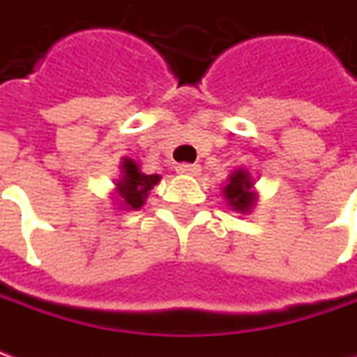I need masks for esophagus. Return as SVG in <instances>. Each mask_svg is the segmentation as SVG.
I'll return each instance as SVG.
<instances>
[{"label":"esophagus","instance_id":"34e87169","mask_svg":"<svg viewBox=\"0 0 357 357\" xmlns=\"http://www.w3.org/2000/svg\"><path fill=\"white\" fill-rule=\"evenodd\" d=\"M178 174H185V176H199L200 174V165H178L176 167Z\"/></svg>","mask_w":357,"mask_h":357}]
</instances>
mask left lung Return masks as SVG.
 Instances as JSON below:
<instances>
[{
    "mask_svg": "<svg viewBox=\"0 0 357 357\" xmlns=\"http://www.w3.org/2000/svg\"><path fill=\"white\" fill-rule=\"evenodd\" d=\"M225 200L230 211L238 214H250L258 204V190H256V178L246 167H240L228 174L227 185L222 186Z\"/></svg>",
    "mask_w": 357,
    "mask_h": 357,
    "instance_id": "left-lung-1",
    "label": "left lung"
}]
</instances>
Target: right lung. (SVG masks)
<instances>
[{"mask_svg": "<svg viewBox=\"0 0 357 357\" xmlns=\"http://www.w3.org/2000/svg\"><path fill=\"white\" fill-rule=\"evenodd\" d=\"M119 178L113 188V202L117 211H139L146 202L149 192L158 185L160 174H146L135 158L123 157L119 162Z\"/></svg>", "mask_w": 357, "mask_h": 357, "instance_id": "1", "label": "right lung"}]
</instances>
